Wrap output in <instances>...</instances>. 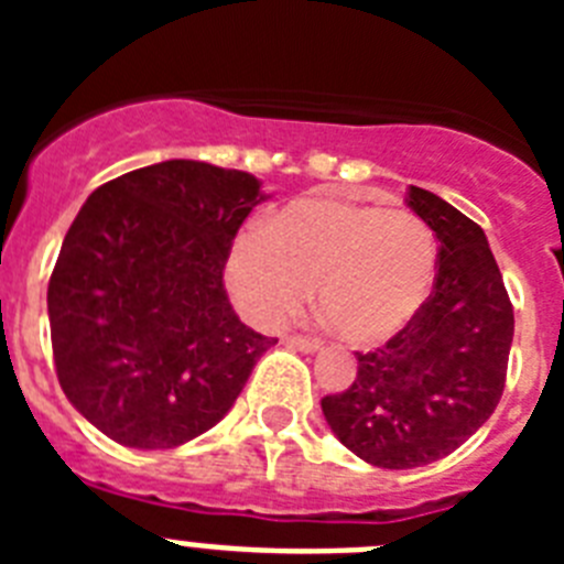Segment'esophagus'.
Segmentation results:
<instances>
[{"mask_svg":"<svg viewBox=\"0 0 564 564\" xmlns=\"http://www.w3.org/2000/svg\"><path fill=\"white\" fill-rule=\"evenodd\" d=\"M285 344L288 347H296V350L302 352H316L318 347H322V341L311 336H285Z\"/></svg>","mask_w":564,"mask_h":564,"instance_id":"obj_1","label":"esophagus"}]
</instances>
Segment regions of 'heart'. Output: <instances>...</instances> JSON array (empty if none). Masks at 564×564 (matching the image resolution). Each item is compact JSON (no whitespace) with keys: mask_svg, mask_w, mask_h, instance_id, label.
Here are the masks:
<instances>
[{"mask_svg":"<svg viewBox=\"0 0 564 564\" xmlns=\"http://www.w3.org/2000/svg\"><path fill=\"white\" fill-rule=\"evenodd\" d=\"M435 265V234L415 214L307 194L234 239L226 282L259 327L282 325L318 285V307L344 341L381 344L417 316Z\"/></svg>","mask_w":564,"mask_h":564,"instance_id":"obj_1","label":"heart"}]
</instances>
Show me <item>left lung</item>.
Segmentation results:
<instances>
[{"label":"left lung","instance_id":"left-lung-1","mask_svg":"<svg viewBox=\"0 0 564 564\" xmlns=\"http://www.w3.org/2000/svg\"><path fill=\"white\" fill-rule=\"evenodd\" d=\"M406 206L435 231L437 273L410 325L372 352L358 376L322 398L333 435L378 468H415L452 455L491 417L506 387L514 307L475 220L410 186Z\"/></svg>","mask_w":564,"mask_h":564}]
</instances>
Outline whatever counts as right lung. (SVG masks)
I'll list each match as a JSON object with an SVG mask.
<instances>
[{
  "label": "right lung",
  "mask_w": 564,
  "mask_h": 564,
  "mask_svg": "<svg viewBox=\"0 0 564 564\" xmlns=\"http://www.w3.org/2000/svg\"><path fill=\"white\" fill-rule=\"evenodd\" d=\"M265 200L248 172L203 161L134 169L89 194L47 285L67 401L129 449H174L226 417L276 344L228 302V253Z\"/></svg>",
  "instance_id": "add662e5"
}]
</instances>
